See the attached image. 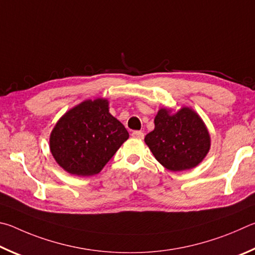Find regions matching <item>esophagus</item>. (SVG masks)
<instances>
[{
  "instance_id": "obj_1",
  "label": "esophagus",
  "mask_w": 255,
  "mask_h": 255,
  "mask_svg": "<svg viewBox=\"0 0 255 255\" xmlns=\"http://www.w3.org/2000/svg\"><path fill=\"white\" fill-rule=\"evenodd\" d=\"M132 136L135 137V139H139V140H142L144 137V133L141 132V131H134L132 133Z\"/></svg>"
}]
</instances>
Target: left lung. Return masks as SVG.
I'll list each match as a JSON object with an SVG mask.
<instances>
[{"label": "left lung", "instance_id": "left-lung-1", "mask_svg": "<svg viewBox=\"0 0 255 255\" xmlns=\"http://www.w3.org/2000/svg\"><path fill=\"white\" fill-rule=\"evenodd\" d=\"M154 158L170 171H184L203 161L211 149L206 124L191 107H161L154 118V130L145 135Z\"/></svg>", "mask_w": 255, "mask_h": 255}]
</instances>
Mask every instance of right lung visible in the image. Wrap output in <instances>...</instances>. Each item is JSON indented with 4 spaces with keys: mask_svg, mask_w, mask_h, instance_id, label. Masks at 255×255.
I'll return each instance as SVG.
<instances>
[{
    "mask_svg": "<svg viewBox=\"0 0 255 255\" xmlns=\"http://www.w3.org/2000/svg\"><path fill=\"white\" fill-rule=\"evenodd\" d=\"M106 98L86 100L58 120L49 139L56 162L70 175L101 172L125 141L128 132L110 113Z\"/></svg>",
    "mask_w": 255,
    "mask_h": 255,
    "instance_id": "right-lung-1",
    "label": "right lung"
}]
</instances>
